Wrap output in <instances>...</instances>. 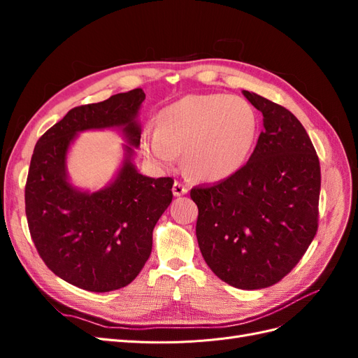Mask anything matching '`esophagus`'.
<instances>
[{"label": "esophagus", "mask_w": 358, "mask_h": 358, "mask_svg": "<svg viewBox=\"0 0 358 358\" xmlns=\"http://www.w3.org/2000/svg\"><path fill=\"white\" fill-rule=\"evenodd\" d=\"M188 191H189V188L183 185V183H180V182H175V183H173V194H175L176 197L185 196V194H187Z\"/></svg>", "instance_id": "34e87169"}]
</instances>
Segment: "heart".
<instances>
[{
    "instance_id": "b5f03b06",
    "label": "heart",
    "mask_w": 358,
    "mask_h": 358,
    "mask_svg": "<svg viewBox=\"0 0 358 358\" xmlns=\"http://www.w3.org/2000/svg\"><path fill=\"white\" fill-rule=\"evenodd\" d=\"M258 128L252 104L229 94L188 95L164 107L158 128H148L140 146L159 167H185L197 179L221 182L239 171L251 154Z\"/></svg>"
}]
</instances>
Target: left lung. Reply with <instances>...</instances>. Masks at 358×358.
<instances>
[{
    "mask_svg": "<svg viewBox=\"0 0 358 358\" xmlns=\"http://www.w3.org/2000/svg\"><path fill=\"white\" fill-rule=\"evenodd\" d=\"M264 129L246 164L209 188L191 189L197 242L212 272L241 289L267 288L288 275L318 229L320 161L299 119L243 91Z\"/></svg>",
    "mask_w": 358,
    "mask_h": 358,
    "instance_id": "left-lung-1",
    "label": "left lung"
}]
</instances>
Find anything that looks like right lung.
<instances>
[{
  "label": "right lung",
  "instance_id": "add662e5",
  "mask_svg": "<svg viewBox=\"0 0 358 358\" xmlns=\"http://www.w3.org/2000/svg\"><path fill=\"white\" fill-rule=\"evenodd\" d=\"M137 88L74 107L43 134L31 158L25 212L32 241L53 273L92 292L128 285L152 251V231L173 199L171 178H149L134 164L140 146ZM117 129L127 142L113 180L100 190L76 187L66 169L83 131Z\"/></svg>",
  "mask_w": 358,
  "mask_h": 358
}]
</instances>
